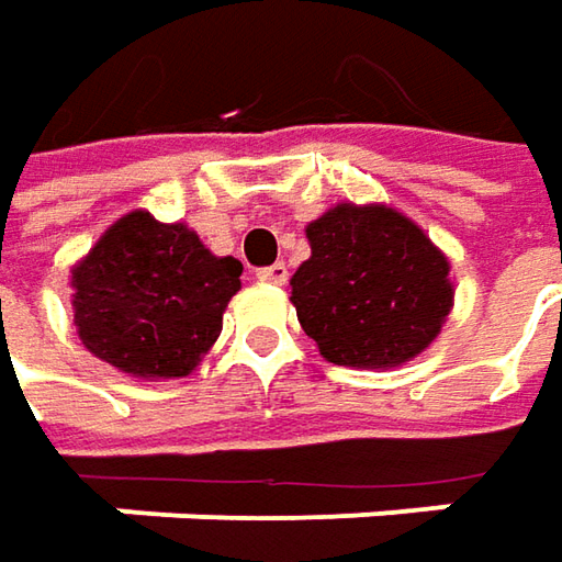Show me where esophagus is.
Masks as SVG:
<instances>
[{
  "label": "esophagus",
  "mask_w": 562,
  "mask_h": 562,
  "mask_svg": "<svg viewBox=\"0 0 562 562\" xmlns=\"http://www.w3.org/2000/svg\"><path fill=\"white\" fill-rule=\"evenodd\" d=\"M257 280L270 282V285H285V280H289V267H285V263L260 267V270H257Z\"/></svg>",
  "instance_id": "obj_1"
}]
</instances>
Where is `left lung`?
Instances as JSON below:
<instances>
[{"mask_svg": "<svg viewBox=\"0 0 562 562\" xmlns=\"http://www.w3.org/2000/svg\"><path fill=\"white\" fill-rule=\"evenodd\" d=\"M289 280L299 324L333 364L396 368L437 339L452 307L450 260L386 204H336L305 229Z\"/></svg>", "mask_w": 562, "mask_h": 562, "instance_id": "obj_1", "label": "left lung"}]
</instances>
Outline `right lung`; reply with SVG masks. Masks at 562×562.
<instances>
[{
  "label": "right lung",
  "instance_id": "right-lung-1",
  "mask_svg": "<svg viewBox=\"0 0 562 562\" xmlns=\"http://www.w3.org/2000/svg\"><path fill=\"white\" fill-rule=\"evenodd\" d=\"M238 277L241 263L210 255L188 226L135 210L71 270L75 327L122 374L184 378L216 342Z\"/></svg>",
  "mask_w": 562,
  "mask_h": 562
}]
</instances>
